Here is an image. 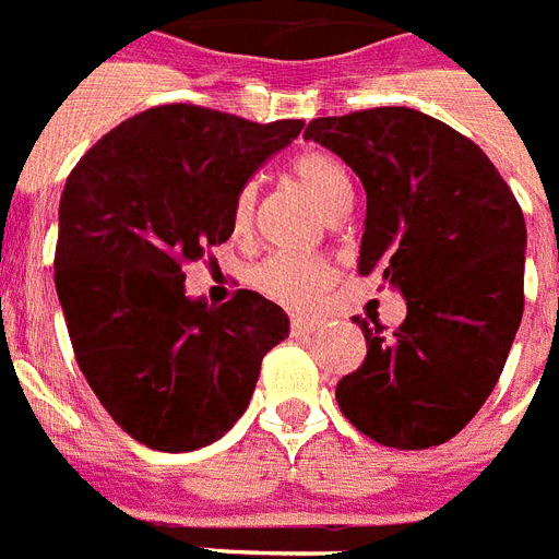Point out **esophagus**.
<instances>
[{
  "label": "esophagus",
  "mask_w": 559,
  "mask_h": 559,
  "mask_svg": "<svg viewBox=\"0 0 559 559\" xmlns=\"http://www.w3.org/2000/svg\"><path fill=\"white\" fill-rule=\"evenodd\" d=\"M314 326H318V318H312V314H295V318H292V333L295 335L312 333Z\"/></svg>",
  "instance_id": "1"
}]
</instances>
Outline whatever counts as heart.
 Returning a JSON list of instances; mask_svg holds the SVG:
<instances>
[{
  "instance_id": "heart-1",
  "label": "heart",
  "mask_w": 559,
  "mask_h": 559,
  "mask_svg": "<svg viewBox=\"0 0 559 559\" xmlns=\"http://www.w3.org/2000/svg\"><path fill=\"white\" fill-rule=\"evenodd\" d=\"M288 174L326 215H342L354 185L347 176V167L326 150H304L292 158ZM255 215V185H241L233 197L229 209V226L235 235H247ZM335 280V264L326 255L318 253H274L264 255L247 271V283L267 300L288 306V309H306L324 295Z\"/></svg>"
}]
</instances>
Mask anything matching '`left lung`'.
Masks as SVG:
<instances>
[{
  "label": "left lung",
  "instance_id": "1",
  "mask_svg": "<svg viewBox=\"0 0 559 559\" xmlns=\"http://www.w3.org/2000/svg\"><path fill=\"white\" fill-rule=\"evenodd\" d=\"M304 138L362 179L359 274L401 288L392 335L371 318L362 365L335 385L368 439L421 451L454 439L492 394L524 312L522 205L472 138L404 105L314 117Z\"/></svg>",
  "mask_w": 559,
  "mask_h": 559
}]
</instances>
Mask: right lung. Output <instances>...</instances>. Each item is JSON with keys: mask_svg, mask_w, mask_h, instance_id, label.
Returning <instances> with one entry per match:
<instances>
[{"mask_svg": "<svg viewBox=\"0 0 559 559\" xmlns=\"http://www.w3.org/2000/svg\"><path fill=\"white\" fill-rule=\"evenodd\" d=\"M300 129L155 105L67 176L58 300L87 385L135 442L179 454L221 439L250 404L264 354L288 335L283 309L259 292L188 300L182 267L233 235L235 191Z\"/></svg>", "mask_w": 559, "mask_h": 559, "instance_id": "right-lung-1", "label": "right lung"}]
</instances>
